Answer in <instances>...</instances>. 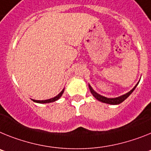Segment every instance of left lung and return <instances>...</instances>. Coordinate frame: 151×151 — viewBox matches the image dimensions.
Instances as JSON below:
<instances>
[{"mask_svg":"<svg viewBox=\"0 0 151 151\" xmlns=\"http://www.w3.org/2000/svg\"><path fill=\"white\" fill-rule=\"evenodd\" d=\"M137 84H138V83H137ZM137 85H136V86H134V87L131 90V91L127 93L126 94H124V95H122L121 96H119V97H116V98H106V97H105V96H103L99 95V94H98L97 93H96V92L92 89V87L90 86V85H89V88H90V92H91V93L93 95L94 97H95L96 99H98L99 101H100V102H102V103H108V104H111V105H118L122 103L124 99H126L127 98L131 95V93H132V92L134 90V89L136 88Z\"/></svg>","mask_w":151,"mask_h":151,"instance_id":"obj_1","label":"left lung"}]
</instances>
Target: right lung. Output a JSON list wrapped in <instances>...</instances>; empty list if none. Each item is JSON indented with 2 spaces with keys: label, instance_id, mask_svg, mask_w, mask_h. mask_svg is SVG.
Returning <instances> with one entry per match:
<instances>
[{
  "label": "right lung",
  "instance_id": "1",
  "mask_svg": "<svg viewBox=\"0 0 151 151\" xmlns=\"http://www.w3.org/2000/svg\"><path fill=\"white\" fill-rule=\"evenodd\" d=\"M64 93V90H62V91L59 94L58 96H56L54 98H52V99H46V100H34V99H32V100L34 101V102H36V103H52V102H55V101L58 100V99H59L60 97L61 96V95H62V93Z\"/></svg>",
  "mask_w": 151,
  "mask_h": 151
}]
</instances>
